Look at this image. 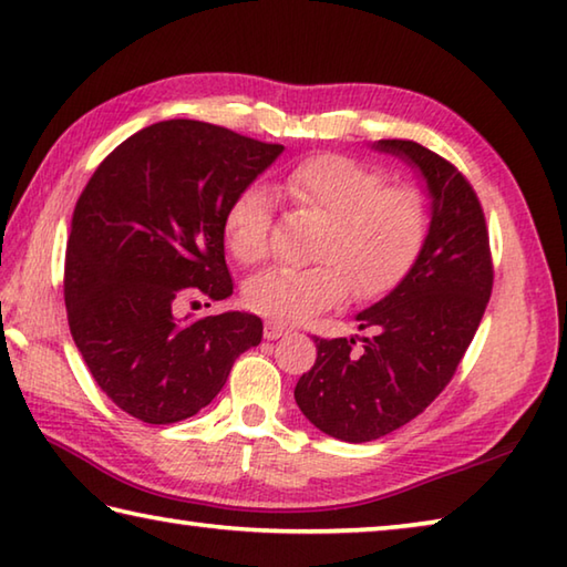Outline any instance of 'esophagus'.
<instances>
[{"label":"esophagus","mask_w":567,"mask_h":567,"mask_svg":"<svg viewBox=\"0 0 567 567\" xmlns=\"http://www.w3.org/2000/svg\"><path fill=\"white\" fill-rule=\"evenodd\" d=\"M284 333H286V326L276 323V321H268V323L264 326V339H266V341H276V339H281Z\"/></svg>","instance_id":"34e87169"}]
</instances>
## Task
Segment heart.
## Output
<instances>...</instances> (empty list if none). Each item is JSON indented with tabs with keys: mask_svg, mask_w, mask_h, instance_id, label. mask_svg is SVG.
Segmentation results:
<instances>
[{
	"mask_svg": "<svg viewBox=\"0 0 567 567\" xmlns=\"http://www.w3.org/2000/svg\"><path fill=\"white\" fill-rule=\"evenodd\" d=\"M293 204L329 216L309 268H271L244 286L248 309L278 321H309L355 291L375 299L399 286L429 236V202L411 184H389L381 166L346 154H316L286 176ZM274 206L258 186L238 192L224 214V241L238 264L271 251Z\"/></svg>",
	"mask_w": 567,
	"mask_h": 567,
	"instance_id": "b5f03b06",
	"label": "heart"
}]
</instances>
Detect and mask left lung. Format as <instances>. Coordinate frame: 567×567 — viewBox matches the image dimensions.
Returning <instances> with one entry per match:
<instances>
[{
    "label": "left lung",
    "instance_id": "8db88e82",
    "mask_svg": "<svg viewBox=\"0 0 567 567\" xmlns=\"http://www.w3.org/2000/svg\"><path fill=\"white\" fill-rule=\"evenodd\" d=\"M375 148L419 166L433 196L431 228L409 276L361 311L353 339H319L316 363L296 383V403L316 429L365 443L423 413L451 383L493 291V256L483 206L449 158L409 138Z\"/></svg>",
    "mask_w": 567,
    "mask_h": 567
}]
</instances>
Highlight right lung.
Wrapping results in <instances>:
<instances>
[{
	"label": "right lung",
	"instance_id": "right-lung-1",
	"mask_svg": "<svg viewBox=\"0 0 567 567\" xmlns=\"http://www.w3.org/2000/svg\"><path fill=\"white\" fill-rule=\"evenodd\" d=\"M281 152L226 126L168 118L118 144L79 196L64 261L69 331L99 389L134 419H192L238 355L261 343L254 313L182 321L176 306L234 293L224 214Z\"/></svg>",
	"mask_w": 567,
	"mask_h": 567
}]
</instances>
